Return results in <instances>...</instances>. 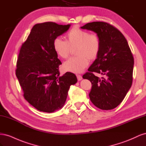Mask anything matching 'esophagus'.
<instances>
[{
    "label": "esophagus",
    "instance_id": "34e87169",
    "mask_svg": "<svg viewBox=\"0 0 146 146\" xmlns=\"http://www.w3.org/2000/svg\"><path fill=\"white\" fill-rule=\"evenodd\" d=\"M77 76V80H78V81H80V80H81L82 79V76H81V75H79V74H77L76 75Z\"/></svg>",
    "mask_w": 146,
    "mask_h": 146
}]
</instances>
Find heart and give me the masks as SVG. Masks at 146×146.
<instances>
[{"mask_svg": "<svg viewBox=\"0 0 146 146\" xmlns=\"http://www.w3.org/2000/svg\"><path fill=\"white\" fill-rule=\"evenodd\" d=\"M66 41L56 38L53 42V47L60 58L66 59L71 49L76 48L75 54L63 64L66 71L80 73L85 69L90 60H96L100 50V39L97 34L90 33L87 30L74 27L66 35Z\"/></svg>", "mask_w": 146, "mask_h": 146, "instance_id": "obj_1", "label": "heart"}]
</instances>
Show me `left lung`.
Listing matches in <instances>:
<instances>
[{"mask_svg":"<svg viewBox=\"0 0 146 146\" xmlns=\"http://www.w3.org/2000/svg\"><path fill=\"white\" fill-rule=\"evenodd\" d=\"M81 29L93 31L100 39L98 58L83 76L92 84L90 100L101 110L114 109L124 99L133 81L134 58L129 44L120 31L105 22H92ZM95 72L105 77L100 79Z\"/></svg>","mask_w":146,"mask_h":146,"instance_id":"1","label":"left lung"}]
</instances>
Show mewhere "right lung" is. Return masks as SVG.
I'll use <instances>...</instances> for the list:
<instances>
[{"label": "right lung", "mask_w": 146, "mask_h": 146, "mask_svg": "<svg viewBox=\"0 0 146 146\" xmlns=\"http://www.w3.org/2000/svg\"><path fill=\"white\" fill-rule=\"evenodd\" d=\"M70 26L52 22L37 24L21 47L16 77L25 99L40 111L52 113L62 108L70 86L77 82L73 73L60 76L61 62L53 47L54 39Z\"/></svg>", "instance_id": "add662e5"}]
</instances>
